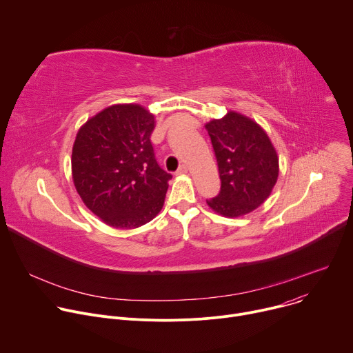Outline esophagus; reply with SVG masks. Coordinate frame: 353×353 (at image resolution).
Masks as SVG:
<instances>
[{
    "label": "esophagus",
    "instance_id": "esophagus-1",
    "mask_svg": "<svg viewBox=\"0 0 353 353\" xmlns=\"http://www.w3.org/2000/svg\"><path fill=\"white\" fill-rule=\"evenodd\" d=\"M188 172V168L185 166V165H180V168L177 169V172H176V174H185Z\"/></svg>",
    "mask_w": 353,
    "mask_h": 353
}]
</instances>
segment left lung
<instances>
[{"instance_id":"8db88e82","label":"left lung","mask_w":353,"mask_h":353,"mask_svg":"<svg viewBox=\"0 0 353 353\" xmlns=\"http://www.w3.org/2000/svg\"><path fill=\"white\" fill-rule=\"evenodd\" d=\"M218 162L221 191L208 205L228 218L254 211L278 179V155L265 131L251 119L229 112L205 124Z\"/></svg>"}]
</instances>
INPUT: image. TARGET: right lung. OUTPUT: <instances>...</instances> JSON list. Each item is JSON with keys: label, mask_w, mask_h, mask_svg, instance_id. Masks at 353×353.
<instances>
[{"label": "right lung", "mask_w": 353, "mask_h": 353, "mask_svg": "<svg viewBox=\"0 0 353 353\" xmlns=\"http://www.w3.org/2000/svg\"><path fill=\"white\" fill-rule=\"evenodd\" d=\"M155 117L139 105H114L89 119L72 148V179L85 205L105 223L134 229L163 207L172 174L157 162Z\"/></svg>", "instance_id": "right-lung-1"}]
</instances>
